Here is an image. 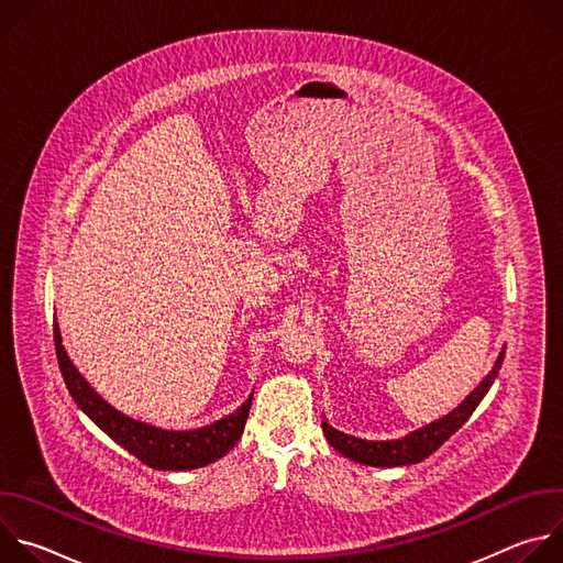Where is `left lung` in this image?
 <instances>
[{"instance_id":"obj_1","label":"left lung","mask_w":563,"mask_h":563,"mask_svg":"<svg viewBox=\"0 0 563 563\" xmlns=\"http://www.w3.org/2000/svg\"><path fill=\"white\" fill-rule=\"evenodd\" d=\"M504 354H499L493 372L481 380V385L463 400V404L452 410L448 417L404 437L396 441H365V439H356L350 434H343L339 430H334L332 426L323 423V432L328 437V441L332 443L334 450H339L343 456L356 461V463H365V465H374V467H396V465H410V463H419L423 459H428L432 452H437L476 410V406L484 400V396L488 394V389L493 387L501 363H504Z\"/></svg>"}]
</instances>
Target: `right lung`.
Listing matches in <instances>:
<instances>
[{"mask_svg":"<svg viewBox=\"0 0 563 563\" xmlns=\"http://www.w3.org/2000/svg\"><path fill=\"white\" fill-rule=\"evenodd\" d=\"M53 339L59 372L77 408L82 410L102 432H107L118 445H122L126 452L137 456V461L153 470H194L209 465L216 459L224 456L245 430L254 394L233 415L200 430L172 432L133 421L113 410L85 380V376L73 367L64 352L57 323H53Z\"/></svg>","mask_w":563,"mask_h":563,"instance_id":"obj_1","label":"right lung"}]
</instances>
